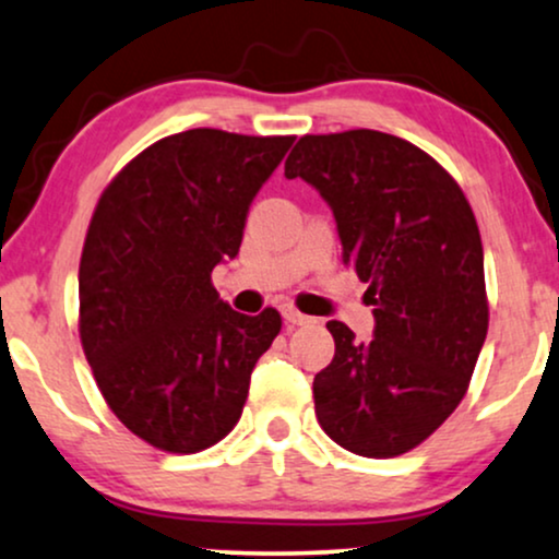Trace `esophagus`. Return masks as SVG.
Returning a JSON list of instances; mask_svg holds the SVG:
<instances>
[{
	"mask_svg": "<svg viewBox=\"0 0 559 559\" xmlns=\"http://www.w3.org/2000/svg\"><path fill=\"white\" fill-rule=\"evenodd\" d=\"M282 317H285L287 324H293V326L308 324V321H311V317H306V313H300L298 308H293V306H285V308H282Z\"/></svg>",
	"mask_w": 559,
	"mask_h": 559,
	"instance_id": "34e87169",
	"label": "esophagus"
}]
</instances>
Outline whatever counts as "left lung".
I'll use <instances>...</instances> for the list:
<instances>
[{
  "instance_id": "8db88e82",
  "label": "left lung",
  "mask_w": 559,
  "mask_h": 559,
  "mask_svg": "<svg viewBox=\"0 0 559 559\" xmlns=\"http://www.w3.org/2000/svg\"><path fill=\"white\" fill-rule=\"evenodd\" d=\"M330 203L343 264L369 285V343L330 321L313 377L321 429L364 457L426 442L461 405L489 330L484 246L463 188L437 159L379 130L304 135L285 162Z\"/></svg>"
}]
</instances>
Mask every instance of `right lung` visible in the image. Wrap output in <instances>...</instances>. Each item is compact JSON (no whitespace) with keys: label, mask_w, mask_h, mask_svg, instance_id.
Segmentation results:
<instances>
[{"label":"right lung","mask_w":559,"mask_h":559,"mask_svg":"<svg viewBox=\"0 0 559 559\" xmlns=\"http://www.w3.org/2000/svg\"><path fill=\"white\" fill-rule=\"evenodd\" d=\"M290 146L293 135L186 130L143 148L98 195L78 332L102 397L151 448L190 455L240 421L282 317L233 311L212 272L238 255L248 206Z\"/></svg>","instance_id":"obj_1"}]
</instances>
